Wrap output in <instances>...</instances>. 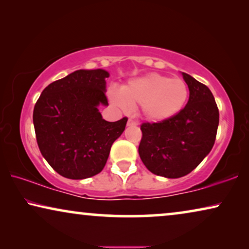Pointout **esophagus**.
Masks as SVG:
<instances>
[{"instance_id":"esophagus-1","label":"esophagus","mask_w":249,"mask_h":249,"mask_svg":"<svg viewBox=\"0 0 249 249\" xmlns=\"http://www.w3.org/2000/svg\"><path fill=\"white\" fill-rule=\"evenodd\" d=\"M136 124H137V122H136L135 120H132V119H129L128 125H136Z\"/></svg>"}]
</instances>
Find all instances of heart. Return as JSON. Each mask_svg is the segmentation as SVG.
<instances>
[{"label":"heart","mask_w":249,"mask_h":249,"mask_svg":"<svg viewBox=\"0 0 249 249\" xmlns=\"http://www.w3.org/2000/svg\"><path fill=\"white\" fill-rule=\"evenodd\" d=\"M189 89L179 78L148 73L129 81L121 90L111 88L108 96L115 107L127 110L130 107H142V114L148 121L169 120L185 107Z\"/></svg>","instance_id":"1"}]
</instances>
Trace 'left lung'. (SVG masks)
Returning a JSON list of instances; mask_svg holds the SVG:
<instances>
[{
    "label": "left lung",
    "instance_id": "1",
    "mask_svg": "<svg viewBox=\"0 0 249 249\" xmlns=\"http://www.w3.org/2000/svg\"><path fill=\"white\" fill-rule=\"evenodd\" d=\"M189 88L186 107L161 122H144L138 153L146 168L165 178L188 175L209 154L215 142L219 108L209 87L182 72Z\"/></svg>",
    "mask_w": 249,
    "mask_h": 249
}]
</instances>
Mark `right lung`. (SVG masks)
Instances as JSON below:
<instances>
[{
    "label": "right lung",
    "instance_id": "right-lung-1",
    "mask_svg": "<svg viewBox=\"0 0 249 249\" xmlns=\"http://www.w3.org/2000/svg\"><path fill=\"white\" fill-rule=\"evenodd\" d=\"M107 71L77 70L42 91L33 121L39 151L55 171L68 179H86L107 164L111 146L124 132L128 118L105 121L98 105L105 95Z\"/></svg>",
    "mask_w": 249,
    "mask_h": 249
}]
</instances>
